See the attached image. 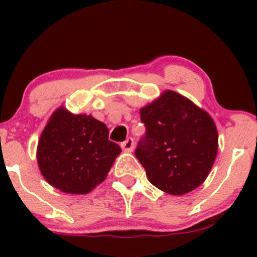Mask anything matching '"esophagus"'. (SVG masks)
<instances>
[{"mask_svg":"<svg viewBox=\"0 0 257 257\" xmlns=\"http://www.w3.org/2000/svg\"><path fill=\"white\" fill-rule=\"evenodd\" d=\"M121 145V149L124 150V152H133L134 149V139L133 138H128L125 142H123V143L120 144Z\"/></svg>","mask_w":257,"mask_h":257,"instance_id":"esophagus-1","label":"esophagus"}]
</instances>
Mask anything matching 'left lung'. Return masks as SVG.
I'll list each match as a JSON object with an SVG mask.
<instances>
[{
  "mask_svg": "<svg viewBox=\"0 0 257 257\" xmlns=\"http://www.w3.org/2000/svg\"><path fill=\"white\" fill-rule=\"evenodd\" d=\"M145 136L136 157L150 183L183 195L208 178L217 153V129L211 116L177 92L167 90L141 109Z\"/></svg>",
  "mask_w": 257,
  "mask_h": 257,
  "instance_id": "left-lung-1",
  "label": "left lung"
}]
</instances>
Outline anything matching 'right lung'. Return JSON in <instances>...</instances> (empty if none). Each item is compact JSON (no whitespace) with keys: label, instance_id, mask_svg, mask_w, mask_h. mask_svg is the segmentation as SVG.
<instances>
[{"label":"right lung","instance_id":"obj_1","mask_svg":"<svg viewBox=\"0 0 257 257\" xmlns=\"http://www.w3.org/2000/svg\"><path fill=\"white\" fill-rule=\"evenodd\" d=\"M102 121L58 108L43 129L37 162L43 178L68 194H87L102 183L121 149Z\"/></svg>","mask_w":257,"mask_h":257}]
</instances>
